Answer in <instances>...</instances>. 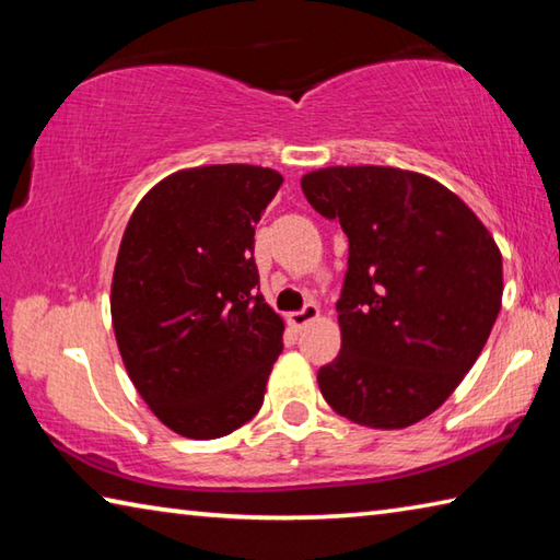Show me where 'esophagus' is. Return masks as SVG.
<instances>
[{"mask_svg":"<svg viewBox=\"0 0 560 560\" xmlns=\"http://www.w3.org/2000/svg\"><path fill=\"white\" fill-rule=\"evenodd\" d=\"M316 318H318V306H316V303H306V306H303L301 311H293V314H289V324L293 328H303Z\"/></svg>","mask_w":560,"mask_h":560,"instance_id":"34e87169","label":"esophagus"}]
</instances>
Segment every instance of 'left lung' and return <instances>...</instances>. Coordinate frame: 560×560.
Segmentation results:
<instances>
[{
    "label": "left lung",
    "instance_id": "8db88e82",
    "mask_svg": "<svg viewBox=\"0 0 560 560\" xmlns=\"http://www.w3.org/2000/svg\"><path fill=\"white\" fill-rule=\"evenodd\" d=\"M306 200L348 236L340 353L318 371L338 415L375 430L420 422L479 358L501 308V254L467 205L397 167L303 175Z\"/></svg>",
    "mask_w": 560,
    "mask_h": 560
}]
</instances>
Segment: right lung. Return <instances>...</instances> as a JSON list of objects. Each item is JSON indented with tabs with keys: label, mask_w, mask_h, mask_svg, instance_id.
<instances>
[{
	"label": "right lung",
	"mask_w": 560,
	"mask_h": 560,
	"mask_svg": "<svg viewBox=\"0 0 560 560\" xmlns=\"http://www.w3.org/2000/svg\"><path fill=\"white\" fill-rule=\"evenodd\" d=\"M283 177L207 165L165 177L122 234L110 316L132 385L160 422L214 440L259 412L283 320L259 293L254 230Z\"/></svg>",
	"instance_id": "obj_1"
}]
</instances>
